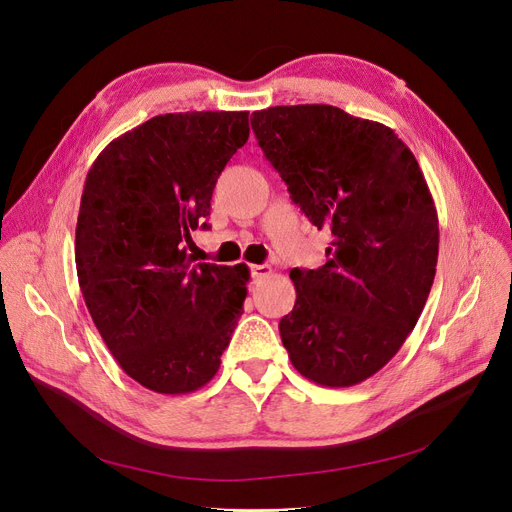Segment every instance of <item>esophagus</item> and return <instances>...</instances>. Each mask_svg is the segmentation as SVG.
<instances>
[{"label": "esophagus", "mask_w": 512, "mask_h": 512, "mask_svg": "<svg viewBox=\"0 0 512 512\" xmlns=\"http://www.w3.org/2000/svg\"><path fill=\"white\" fill-rule=\"evenodd\" d=\"M272 274V267L270 265H251V276L253 280H263L265 276Z\"/></svg>", "instance_id": "obj_1"}]
</instances>
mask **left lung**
<instances>
[{
  "label": "left lung",
  "mask_w": 512,
  "mask_h": 512,
  "mask_svg": "<svg viewBox=\"0 0 512 512\" xmlns=\"http://www.w3.org/2000/svg\"><path fill=\"white\" fill-rule=\"evenodd\" d=\"M267 161L317 230L334 236L317 270H292L282 344L307 380L348 388L407 340L432 290L438 213L411 149L392 128L324 103L253 112Z\"/></svg>",
  "instance_id": "8db88e82"
}]
</instances>
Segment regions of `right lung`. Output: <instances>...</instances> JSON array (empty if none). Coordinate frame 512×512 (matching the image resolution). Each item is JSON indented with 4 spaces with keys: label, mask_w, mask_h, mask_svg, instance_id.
Returning <instances> with one entry per match:
<instances>
[{
    "label": "right lung",
    "mask_w": 512,
    "mask_h": 512,
    "mask_svg": "<svg viewBox=\"0 0 512 512\" xmlns=\"http://www.w3.org/2000/svg\"><path fill=\"white\" fill-rule=\"evenodd\" d=\"M247 139L249 112L164 114L114 139L87 174L78 286L118 365L157 394L203 388L242 313L249 267L195 263L188 249Z\"/></svg>",
    "instance_id": "1"
}]
</instances>
